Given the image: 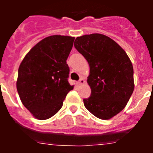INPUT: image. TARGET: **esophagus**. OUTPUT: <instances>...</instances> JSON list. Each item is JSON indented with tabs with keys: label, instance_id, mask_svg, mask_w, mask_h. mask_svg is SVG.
Listing matches in <instances>:
<instances>
[{
	"label": "esophagus",
	"instance_id": "obj_1",
	"mask_svg": "<svg viewBox=\"0 0 153 153\" xmlns=\"http://www.w3.org/2000/svg\"><path fill=\"white\" fill-rule=\"evenodd\" d=\"M76 83H77V85H79H79H83L85 83V80L83 79V78H80V79H79V80Z\"/></svg>",
	"mask_w": 153,
	"mask_h": 153
}]
</instances>
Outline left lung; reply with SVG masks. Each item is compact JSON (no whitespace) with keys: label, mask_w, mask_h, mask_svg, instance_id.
Masks as SVG:
<instances>
[{"label":"left lung","mask_w":153,"mask_h":153,"mask_svg":"<svg viewBox=\"0 0 153 153\" xmlns=\"http://www.w3.org/2000/svg\"><path fill=\"white\" fill-rule=\"evenodd\" d=\"M74 47L90 66L91 95L83 100L85 107L97 118L109 120L125 108L134 90L130 59L117 42L100 33L78 36Z\"/></svg>","instance_id":"1"}]
</instances>
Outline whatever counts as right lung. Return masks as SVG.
<instances>
[{
  "mask_svg": "<svg viewBox=\"0 0 153 153\" xmlns=\"http://www.w3.org/2000/svg\"><path fill=\"white\" fill-rule=\"evenodd\" d=\"M74 39L61 35L47 36L27 53L19 67V97L36 119L44 120L54 116L74 89L68 82L67 60Z\"/></svg>",
  "mask_w": 153,
  "mask_h": 153,
  "instance_id": "add662e5",
  "label": "right lung"
}]
</instances>
